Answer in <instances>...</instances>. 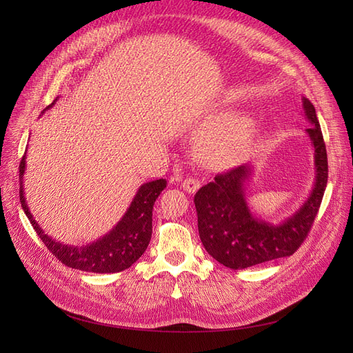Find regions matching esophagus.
<instances>
[{"instance_id": "obj_1", "label": "esophagus", "mask_w": 353, "mask_h": 353, "mask_svg": "<svg viewBox=\"0 0 353 353\" xmlns=\"http://www.w3.org/2000/svg\"><path fill=\"white\" fill-rule=\"evenodd\" d=\"M181 185H183V190L187 191V193H196L200 187V183L194 178H185Z\"/></svg>"}]
</instances>
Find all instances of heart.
Returning a JSON list of instances; mask_svg holds the SVG:
<instances>
[{"mask_svg": "<svg viewBox=\"0 0 353 353\" xmlns=\"http://www.w3.org/2000/svg\"><path fill=\"white\" fill-rule=\"evenodd\" d=\"M252 135V125L245 117H231L208 134L201 154L208 162L227 165L240 157Z\"/></svg>", "mask_w": 353, "mask_h": 353, "instance_id": "obj_1", "label": "heart"}]
</instances>
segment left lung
<instances>
[{
    "instance_id": "left-lung-1",
    "label": "left lung",
    "mask_w": 353,
    "mask_h": 353,
    "mask_svg": "<svg viewBox=\"0 0 353 353\" xmlns=\"http://www.w3.org/2000/svg\"><path fill=\"white\" fill-rule=\"evenodd\" d=\"M309 126L306 134L314 147L315 183L311 194L292 216L271 223L253 215L244 196V187L253 172L252 163H244L212 183L194 196L200 240L206 252L231 270L285 258L293 254L307 237L323 201L328 178L325 143L314 104L302 99Z\"/></svg>"
}]
</instances>
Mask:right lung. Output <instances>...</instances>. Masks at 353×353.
Instances as JSON below:
<instances>
[{
    "instance_id": "1",
    "label": "right lung",
    "mask_w": 353,
    "mask_h": 353,
    "mask_svg": "<svg viewBox=\"0 0 353 353\" xmlns=\"http://www.w3.org/2000/svg\"><path fill=\"white\" fill-rule=\"evenodd\" d=\"M56 100L46 110H48L51 105H54ZM25 169L26 153L22 157V162H20L19 166V196L20 203H22V209L25 210L26 216L29 218L32 227L37 231L42 243L47 245V249L61 263H65L69 268L79 271L113 274L130 268L132 263L141 258V254L145 252L152 239L153 205L160 193L166 188V179L150 181V183H145L138 188L130 208L125 212V215L103 237L92 243H88L87 245H69L50 237L38 225L35 218L32 216L23 190Z\"/></svg>"
}]
</instances>
